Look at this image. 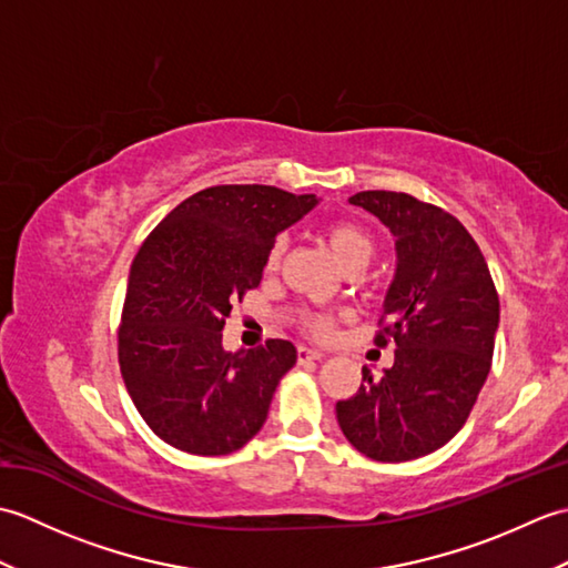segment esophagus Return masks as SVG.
Wrapping results in <instances>:
<instances>
[{
  "mask_svg": "<svg viewBox=\"0 0 568 568\" xmlns=\"http://www.w3.org/2000/svg\"><path fill=\"white\" fill-rule=\"evenodd\" d=\"M297 358L300 361H322L324 354L317 352V348H310V346H297Z\"/></svg>",
  "mask_w": 568,
  "mask_h": 568,
  "instance_id": "34e87169",
  "label": "esophagus"
}]
</instances>
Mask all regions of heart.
Instances as JSON below:
<instances>
[{"label": "heart", "instance_id": "b5f03b06", "mask_svg": "<svg viewBox=\"0 0 568 568\" xmlns=\"http://www.w3.org/2000/svg\"><path fill=\"white\" fill-rule=\"evenodd\" d=\"M322 236H324V244H327L334 261L339 263L344 271L364 268L373 253L371 234L354 222H329L327 226H324ZM283 251H285L283 241H275V246L271 248V256H268L271 268L273 265H277V261H281ZM305 327L315 336H322L324 339V336H332L334 320L327 315H307Z\"/></svg>", "mask_w": 568, "mask_h": 568}]
</instances>
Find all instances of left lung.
Returning <instances> with one entry per match:
<instances>
[{
  "label": "left lung",
  "mask_w": 568,
  "mask_h": 568,
  "mask_svg": "<svg viewBox=\"0 0 568 568\" xmlns=\"http://www.w3.org/2000/svg\"><path fill=\"white\" fill-rule=\"evenodd\" d=\"M348 202L371 212L395 241L385 329L395 364L336 403L352 446L376 462L427 456L464 427L490 371L500 303L484 253L456 216L405 192L368 190Z\"/></svg>",
  "instance_id": "8db88e82"
}]
</instances>
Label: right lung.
Returning <instances> with one entry per match:
<instances>
[{
	"instance_id": "add662e5",
	"label": "right lung",
	"mask_w": 568,
	"mask_h": 568,
	"mask_svg": "<svg viewBox=\"0 0 568 568\" xmlns=\"http://www.w3.org/2000/svg\"><path fill=\"white\" fill-rule=\"evenodd\" d=\"M320 204L271 185H216L180 202L131 263L119 368L139 415L180 452L222 456L256 437L297 348L226 352L232 300L258 287L275 236Z\"/></svg>"
}]
</instances>
